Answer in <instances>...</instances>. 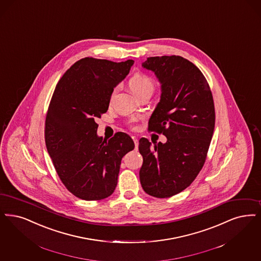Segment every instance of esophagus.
<instances>
[{
  "instance_id": "34e87169",
  "label": "esophagus",
  "mask_w": 261,
  "mask_h": 261,
  "mask_svg": "<svg viewBox=\"0 0 261 261\" xmlns=\"http://www.w3.org/2000/svg\"><path fill=\"white\" fill-rule=\"evenodd\" d=\"M133 140H134V144H135V149L137 150V149H138V146H139V141H138V139H136V138H134Z\"/></svg>"
}]
</instances>
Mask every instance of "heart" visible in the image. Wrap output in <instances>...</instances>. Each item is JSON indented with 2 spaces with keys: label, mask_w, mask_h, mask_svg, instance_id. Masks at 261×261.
<instances>
[{
  "label": "heart",
  "mask_w": 261,
  "mask_h": 261,
  "mask_svg": "<svg viewBox=\"0 0 261 261\" xmlns=\"http://www.w3.org/2000/svg\"><path fill=\"white\" fill-rule=\"evenodd\" d=\"M129 86L132 92L135 94L136 96L139 98L142 95L145 94H152L155 88L154 82L146 74L143 73H135L129 81ZM118 88L116 87L114 89L111 95V100L114 99L115 94L117 92Z\"/></svg>",
  "instance_id": "heart-1"
}]
</instances>
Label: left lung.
<instances>
[{"label": "left lung", "instance_id": "1", "mask_svg": "<svg viewBox=\"0 0 261 261\" xmlns=\"http://www.w3.org/2000/svg\"><path fill=\"white\" fill-rule=\"evenodd\" d=\"M142 67L160 83V101L148 130L163 133L166 143L141 138L142 188L167 198L189 187L203 167L215 129V106L208 83L193 63L180 56L149 57Z\"/></svg>", "mask_w": 261, "mask_h": 261}]
</instances>
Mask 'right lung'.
Wrapping results in <instances>:
<instances>
[{
	"mask_svg": "<svg viewBox=\"0 0 261 261\" xmlns=\"http://www.w3.org/2000/svg\"><path fill=\"white\" fill-rule=\"evenodd\" d=\"M134 61L86 57L74 63L56 85L45 118V145L64 186L79 198L93 201L113 194L121 159L135 145L116 133L106 141L95 119L107 113L114 88Z\"/></svg>",
	"mask_w": 261,
	"mask_h": 261,
	"instance_id": "add662e5",
	"label": "right lung"
}]
</instances>
